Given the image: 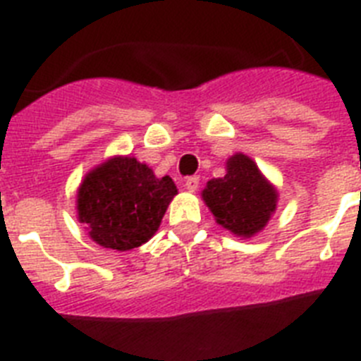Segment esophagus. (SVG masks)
Listing matches in <instances>:
<instances>
[{
	"label": "esophagus",
	"instance_id": "34e87169",
	"mask_svg": "<svg viewBox=\"0 0 361 361\" xmlns=\"http://www.w3.org/2000/svg\"><path fill=\"white\" fill-rule=\"evenodd\" d=\"M184 188H186L188 191H197V188H199V177H188L186 183H184Z\"/></svg>",
	"mask_w": 361,
	"mask_h": 361
}]
</instances>
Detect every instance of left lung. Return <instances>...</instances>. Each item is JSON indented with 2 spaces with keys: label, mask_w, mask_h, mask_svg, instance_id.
Returning <instances> with one entry per match:
<instances>
[{
  "label": "left lung",
  "mask_w": 361,
  "mask_h": 361,
  "mask_svg": "<svg viewBox=\"0 0 361 361\" xmlns=\"http://www.w3.org/2000/svg\"><path fill=\"white\" fill-rule=\"evenodd\" d=\"M202 199L216 224L237 237L250 238L269 222L279 193L247 155L235 153L226 162L224 177L206 184Z\"/></svg>",
  "instance_id": "8db88e82"
}]
</instances>
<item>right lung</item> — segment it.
I'll list each match as a JSON object with an SVG mask.
<instances>
[{"label":"right lung","mask_w":361,"mask_h":361,"mask_svg":"<svg viewBox=\"0 0 361 361\" xmlns=\"http://www.w3.org/2000/svg\"><path fill=\"white\" fill-rule=\"evenodd\" d=\"M177 186L133 157H111L86 175L78 191L79 222L103 247L128 251L155 235Z\"/></svg>","instance_id":"obj_1"}]
</instances>
